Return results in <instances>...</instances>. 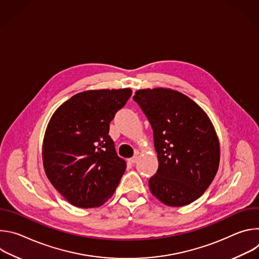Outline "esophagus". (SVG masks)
Returning a JSON list of instances; mask_svg holds the SVG:
<instances>
[{
    "label": "esophagus",
    "mask_w": 259,
    "mask_h": 259,
    "mask_svg": "<svg viewBox=\"0 0 259 259\" xmlns=\"http://www.w3.org/2000/svg\"><path fill=\"white\" fill-rule=\"evenodd\" d=\"M138 156H134V157H132L131 159H129V162L131 163V164H135L137 161H138Z\"/></svg>",
    "instance_id": "esophagus-1"
}]
</instances>
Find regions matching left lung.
Returning <instances> with one entry per match:
<instances>
[{"label": "left lung", "instance_id": "8db88e82", "mask_svg": "<svg viewBox=\"0 0 259 259\" xmlns=\"http://www.w3.org/2000/svg\"><path fill=\"white\" fill-rule=\"evenodd\" d=\"M133 99L154 131L159 168L149 180L152 194L171 207L193 203L219 166V142L211 121L194 100L171 89L138 90Z\"/></svg>", "mask_w": 259, "mask_h": 259}]
</instances>
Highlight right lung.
I'll use <instances>...</instances> for the list:
<instances>
[{
	"label": "right lung",
	"mask_w": 259,
	"mask_h": 259,
	"mask_svg": "<svg viewBox=\"0 0 259 259\" xmlns=\"http://www.w3.org/2000/svg\"><path fill=\"white\" fill-rule=\"evenodd\" d=\"M129 88L73 95L51 117L43 141V164L52 186L73 206L93 208L112 197L125 172L109 123L131 97Z\"/></svg>",
	"instance_id": "add662e5"
}]
</instances>
